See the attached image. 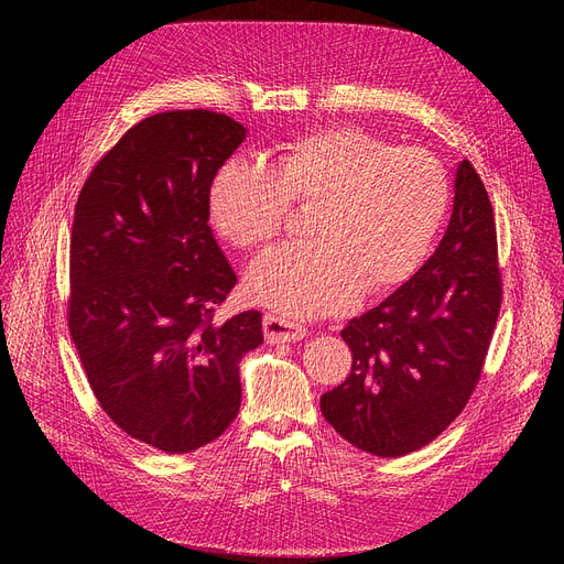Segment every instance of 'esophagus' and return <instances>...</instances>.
<instances>
[{"instance_id":"34e87169","label":"esophagus","mask_w":564,"mask_h":564,"mask_svg":"<svg viewBox=\"0 0 564 564\" xmlns=\"http://www.w3.org/2000/svg\"><path fill=\"white\" fill-rule=\"evenodd\" d=\"M262 327H264L267 343H272V345L294 343V340H302L306 336L304 324L294 322V319H290L285 315H276V313H264Z\"/></svg>"}]
</instances>
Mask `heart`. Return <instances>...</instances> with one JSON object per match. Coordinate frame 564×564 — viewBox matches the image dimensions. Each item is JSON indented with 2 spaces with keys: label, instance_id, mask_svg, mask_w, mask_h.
Wrapping results in <instances>:
<instances>
[{
  "label": "heart",
  "instance_id": "1",
  "mask_svg": "<svg viewBox=\"0 0 564 564\" xmlns=\"http://www.w3.org/2000/svg\"><path fill=\"white\" fill-rule=\"evenodd\" d=\"M448 198V175L423 148H393L343 126L283 143L264 166L224 164L210 215L230 245L251 251L283 230L290 205L313 207L311 240L264 251L247 274L256 302L313 317L404 283L425 260Z\"/></svg>",
  "mask_w": 564,
  "mask_h": 564
}]
</instances>
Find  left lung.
I'll return each mask as SVG.
<instances>
[{"label": "left lung", "mask_w": 564, "mask_h": 564, "mask_svg": "<svg viewBox=\"0 0 564 564\" xmlns=\"http://www.w3.org/2000/svg\"><path fill=\"white\" fill-rule=\"evenodd\" d=\"M500 302L491 200L464 160L453 217L434 256L340 332L351 368L319 398L322 416L351 446L377 457L427 446L476 391Z\"/></svg>", "instance_id": "8db88e82"}]
</instances>
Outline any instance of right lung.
Segmentation results:
<instances>
[{
  "mask_svg": "<svg viewBox=\"0 0 564 564\" xmlns=\"http://www.w3.org/2000/svg\"><path fill=\"white\" fill-rule=\"evenodd\" d=\"M247 137L226 113L143 118L94 166L70 232L68 329L88 387L132 438L192 453L240 411V361L262 315L215 313L237 276L210 228V187Z\"/></svg>",
  "mask_w": 564,
  "mask_h": 564,
  "instance_id": "1",
  "label": "right lung"
}]
</instances>
